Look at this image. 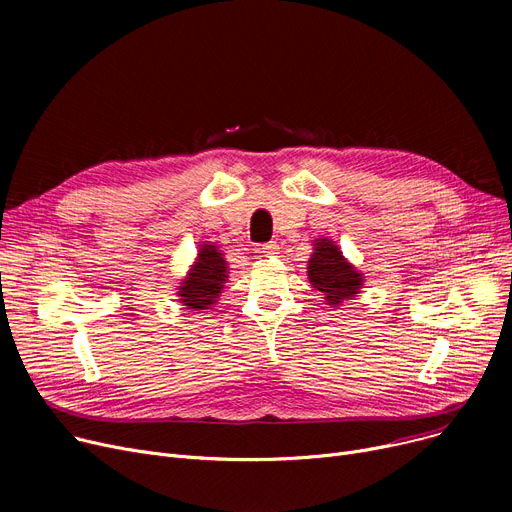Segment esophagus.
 Instances as JSON below:
<instances>
[{
	"label": "esophagus",
	"instance_id": "34e87169",
	"mask_svg": "<svg viewBox=\"0 0 512 512\" xmlns=\"http://www.w3.org/2000/svg\"><path fill=\"white\" fill-rule=\"evenodd\" d=\"M278 245H276V242H267V245H263L261 247V253H265L267 257H272V255H278Z\"/></svg>",
	"mask_w": 512,
	"mask_h": 512
}]
</instances>
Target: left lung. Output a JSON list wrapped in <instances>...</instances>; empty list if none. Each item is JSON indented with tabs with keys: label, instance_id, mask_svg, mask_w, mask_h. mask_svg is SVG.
<instances>
[{
	"label": "left lung",
	"instance_id": "1",
	"mask_svg": "<svg viewBox=\"0 0 512 512\" xmlns=\"http://www.w3.org/2000/svg\"><path fill=\"white\" fill-rule=\"evenodd\" d=\"M307 276L315 290L324 294V303L340 307L361 292L365 276L348 261L340 247L328 236L313 240V253L307 261Z\"/></svg>",
	"mask_w": 512,
	"mask_h": 512
}]
</instances>
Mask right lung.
<instances>
[{"instance_id": "obj_1", "label": "right lung", "mask_w": 512, "mask_h": 512, "mask_svg": "<svg viewBox=\"0 0 512 512\" xmlns=\"http://www.w3.org/2000/svg\"><path fill=\"white\" fill-rule=\"evenodd\" d=\"M228 274V261L220 247L215 242H203L191 270L186 272L184 280L176 288L180 297L178 301L193 311L211 309L220 299Z\"/></svg>"}]
</instances>
